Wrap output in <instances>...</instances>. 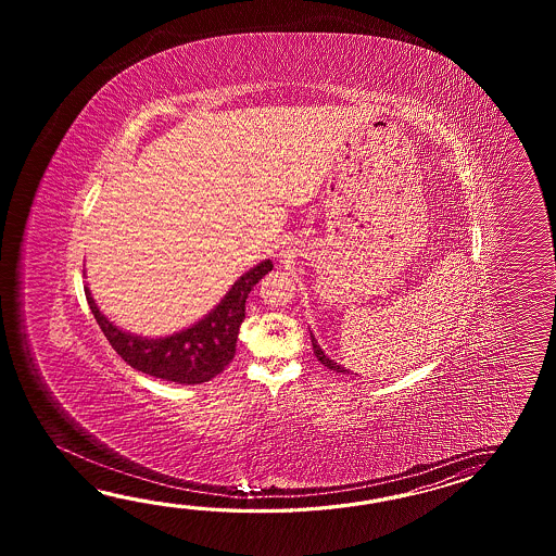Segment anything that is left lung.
Segmentation results:
<instances>
[{"instance_id": "left-lung-1", "label": "left lung", "mask_w": 556, "mask_h": 556, "mask_svg": "<svg viewBox=\"0 0 556 556\" xmlns=\"http://www.w3.org/2000/svg\"><path fill=\"white\" fill-rule=\"evenodd\" d=\"M312 345H314V354H316V357H318L319 362L328 367V369H333V371H338V374H350V369H345V367L340 366L338 362H333V359H330V357L326 355V352L319 348L318 340H316L314 336H312Z\"/></svg>"}]
</instances>
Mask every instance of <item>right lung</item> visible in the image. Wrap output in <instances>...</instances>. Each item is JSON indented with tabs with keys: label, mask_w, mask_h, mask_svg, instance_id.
<instances>
[{
	"label": "right lung",
	"mask_w": 556,
	"mask_h": 556,
	"mask_svg": "<svg viewBox=\"0 0 556 556\" xmlns=\"http://www.w3.org/2000/svg\"><path fill=\"white\" fill-rule=\"evenodd\" d=\"M273 266L270 261L256 264L232 283L225 298L204 318L163 338H147L118 328L94 304L89 286H85V295L99 328L130 367L153 378L192 386L213 379L232 362L238 330L244 321L247 298Z\"/></svg>",
	"instance_id": "right-lung-1"
}]
</instances>
